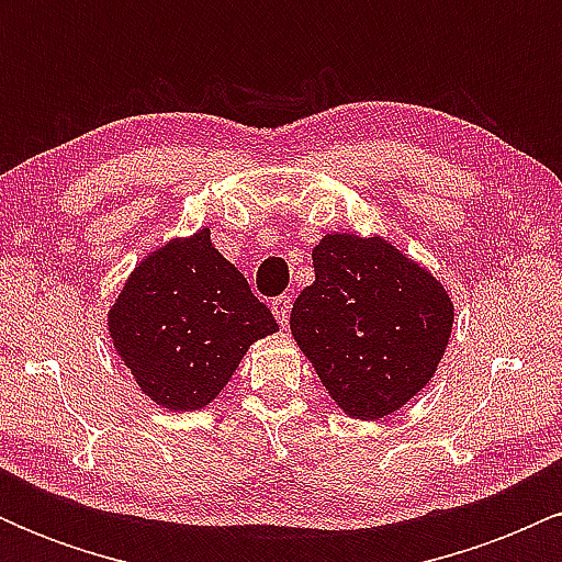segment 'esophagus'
Segmentation results:
<instances>
[{"label": "esophagus", "instance_id": "esophagus-1", "mask_svg": "<svg viewBox=\"0 0 562 562\" xmlns=\"http://www.w3.org/2000/svg\"><path fill=\"white\" fill-rule=\"evenodd\" d=\"M290 306H293V301H290V295H280V299L272 301V314L280 322V327H288L290 322Z\"/></svg>", "mask_w": 562, "mask_h": 562}]
</instances>
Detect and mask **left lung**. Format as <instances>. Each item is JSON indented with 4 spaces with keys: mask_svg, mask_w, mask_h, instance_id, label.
<instances>
[{
    "mask_svg": "<svg viewBox=\"0 0 562 562\" xmlns=\"http://www.w3.org/2000/svg\"><path fill=\"white\" fill-rule=\"evenodd\" d=\"M290 333L353 420H383L436 375L454 327L447 285L380 235L327 232Z\"/></svg>",
    "mask_w": 562,
    "mask_h": 562,
    "instance_id": "obj_1",
    "label": "left lung"
}]
</instances>
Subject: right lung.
Segmentation results:
<instances>
[{"mask_svg":"<svg viewBox=\"0 0 562 562\" xmlns=\"http://www.w3.org/2000/svg\"><path fill=\"white\" fill-rule=\"evenodd\" d=\"M277 330L209 227L150 250L108 308L115 353L139 391L169 412L209 406L248 348Z\"/></svg>","mask_w":562,"mask_h":562,"instance_id":"add662e5","label":"right lung"}]
</instances>
